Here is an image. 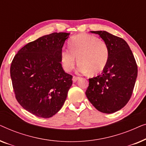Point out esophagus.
I'll return each instance as SVG.
<instances>
[{
  "instance_id": "1",
  "label": "esophagus",
  "mask_w": 146,
  "mask_h": 146,
  "mask_svg": "<svg viewBox=\"0 0 146 146\" xmlns=\"http://www.w3.org/2000/svg\"><path fill=\"white\" fill-rule=\"evenodd\" d=\"M80 78L78 77V76H74L73 78H72V81L74 82H76L77 80H78Z\"/></svg>"
}]
</instances>
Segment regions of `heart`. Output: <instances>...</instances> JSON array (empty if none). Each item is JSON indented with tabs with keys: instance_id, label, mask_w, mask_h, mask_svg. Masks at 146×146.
Instances as JSON below:
<instances>
[{
	"instance_id": "1",
	"label": "heart",
	"mask_w": 146,
	"mask_h": 146,
	"mask_svg": "<svg viewBox=\"0 0 146 146\" xmlns=\"http://www.w3.org/2000/svg\"><path fill=\"white\" fill-rule=\"evenodd\" d=\"M70 49L64 48L60 54L64 69L69 72L74 66L76 57L79 74L100 73L106 66L109 60V49L105 42L90 35L74 36L69 43Z\"/></svg>"
}]
</instances>
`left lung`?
<instances>
[{
	"instance_id": "8db88e82",
	"label": "left lung",
	"mask_w": 146,
	"mask_h": 146,
	"mask_svg": "<svg viewBox=\"0 0 146 146\" xmlns=\"http://www.w3.org/2000/svg\"><path fill=\"white\" fill-rule=\"evenodd\" d=\"M98 35L109 49V60L103 72L89 78L86 95L102 113L119 110L130 99L137 76L132 52L124 40L106 31H90Z\"/></svg>"
}]
</instances>
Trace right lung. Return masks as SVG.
<instances>
[{
	"mask_svg": "<svg viewBox=\"0 0 146 146\" xmlns=\"http://www.w3.org/2000/svg\"><path fill=\"white\" fill-rule=\"evenodd\" d=\"M70 33H54L28 43L14 57L11 77L22 107L36 116L48 118L62 108L72 76L65 72L60 54Z\"/></svg>",
	"mask_w": 146,
	"mask_h": 146,
	"instance_id": "add662e5",
	"label": "right lung"
}]
</instances>
